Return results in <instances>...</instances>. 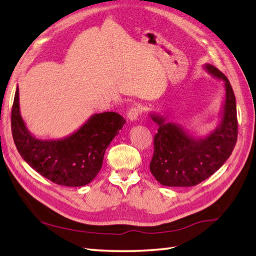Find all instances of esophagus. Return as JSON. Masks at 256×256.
I'll use <instances>...</instances> for the list:
<instances>
[{
	"label": "esophagus",
	"instance_id": "esophagus-1",
	"mask_svg": "<svg viewBox=\"0 0 256 256\" xmlns=\"http://www.w3.org/2000/svg\"><path fill=\"white\" fill-rule=\"evenodd\" d=\"M142 114V109L140 108V107H133V108H130V110H128V120L130 121H136L137 119H138V116H140V114Z\"/></svg>",
	"mask_w": 256,
	"mask_h": 256
}]
</instances>
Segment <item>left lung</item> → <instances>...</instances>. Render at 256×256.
<instances>
[{"label": "left lung", "mask_w": 256, "mask_h": 256, "mask_svg": "<svg viewBox=\"0 0 256 256\" xmlns=\"http://www.w3.org/2000/svg\"><path fill=\"white\" fill-rule=\"evenodd\" d=\"M210 74L224 82L225 95L218 126L203 137H196L180 124L168 122L164 116L150 114L158 124L150 172L161 185L190 187L208 178L230 156L237 142L238 122L236 97L225 74L206 64Z\"/></svg>", "instance_id": "left-lung-1"}]
</instances>
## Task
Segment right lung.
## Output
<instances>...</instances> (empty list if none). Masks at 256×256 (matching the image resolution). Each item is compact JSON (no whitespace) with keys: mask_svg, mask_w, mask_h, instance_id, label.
<instances>
[{"mask_svg":"<svg viewBox=\"0 0 256 256\" xmlns=\"http://www.w3.org/2000/svg\"><path fill=\"white\" fill-rule=\"evenodd\" d=\"M126 122L112 111L95 114L64 138L42 140L30 132L22 119L18 86L12 109V138L22 159L45 178L67 187L85 186L96 178L106 149Z\"/></svg>","mask_w":256,"mask_h":256,"instance_id":"add662e5","label":"right lung"}]
</instances>
